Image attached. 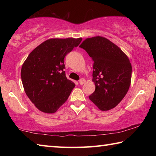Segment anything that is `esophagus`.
<instances>
[{
  "mask_svg": "<svg viewBox=\"0 0 156 156\" xmlns=\"http://www.w3.org/2000/svg\"><path fill=\"white\" fill-rule=\"evenodd\" d=\"M85 82H86V80H84V78H81L80 80V81H79V84H80V85H83V84L85 83Z\"/></svg>",
  "mask_w": 156,
  "mask_h": 156,
  "instance_id": "1",
  "label": "esophagus"
}]
</instances>
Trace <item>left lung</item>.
<instances>
[{
  "label": "left lung",
  "instance_id": "left-lung-1",
  "mask_svg": "<svg viewBox=\"0 0 156 156\" xmlns=\"http://www.w3.org/2000/svg\"><path fill=\"white\" fill-rule=\"evenodd\" d=\"M94 61L93 80L96 89L90 99L102 111L120 103L131 84L132 67L126 55L117 45L102 36L84 40L79 46Z\"/></svg>",
  "mask_w": 156,
  "mask_h": 156
}]
</instances>
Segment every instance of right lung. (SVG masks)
<instances>
[{"label":"right lung","mask_w":156,"mask_h":156,"mask_svg":"<svg viewBox=\"0 0 156 156\" xmlns=\"http://www.w3.org/2000/svg\"><path fill=\"white\" fill-rule=\"evenodd\" d=\"M81 38H51L31 51L21 69L25 91L37 109L54 113L68 99L75 84L65 76L64 58Z\"/></svg>","instance_id":"right-lung-1"}]
</instances>
